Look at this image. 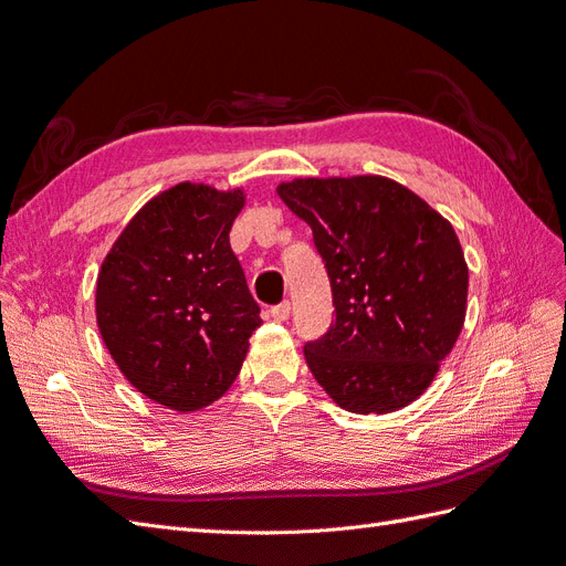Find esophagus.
Returning <instances> with one entry per match:
<instances>
[{
  "instance_id": "34e87169",
  "label": "esophagus",
  "mask_w": 566,
  "mask_h": 566,
  "mask_svg": "<svg viewBox=\"0 0 566 566\" xmlns=\"http://www.w3.org/2000/svg\"><path fill=\"white\" fill-rule=\"evenodd\" d=\"M290 316V302H281L276 306H271V318L276 321H285Z\"/></svg>"
}]
</instances>
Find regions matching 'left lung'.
<instances>
[{"label":"left lung","instance_id":"obj_1","mask_svg":"<svg viewBox=\"0 0 566 566\" xmlns=\"http://www.w3.org/2000/svg\"><path fill=\"white\" fill-rule=\"evenodd\" d=\"M281 200L312 227L335 318L304 358L352 413H391L432 385L468 310V264L453 227L387 177L295 179Z\"/></svg>","mask_w":566,"mask_h":566}]
</instances>
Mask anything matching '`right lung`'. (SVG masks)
<instances>
[{"label":"right lung","instance_id":"add662e5","mask_svg":"<svg viewBox=\"0 0 566 566\" xmlns=\"http://www.w3.org/2000/svg\"><path fill=\"white\" fill-rule=\"evenodd\" d=\"M245 196L184 181L150 198L106 254L96 323L125 378L172 410L217 401L241 373L260 304L231 250Z\"/></svg>","mask_w":566,"mask_h":566}]
</instances>
